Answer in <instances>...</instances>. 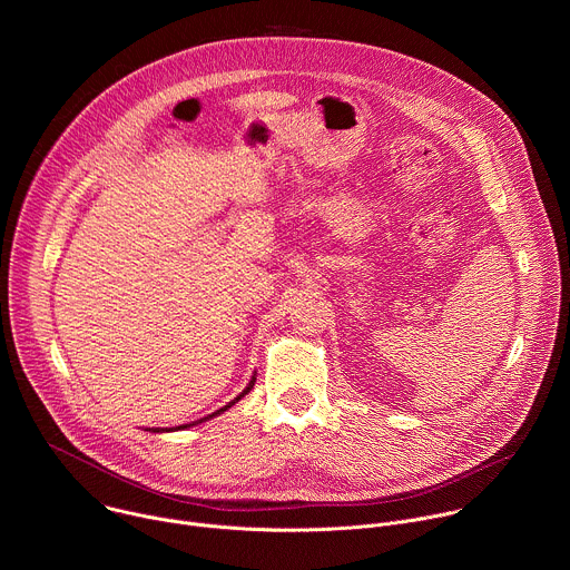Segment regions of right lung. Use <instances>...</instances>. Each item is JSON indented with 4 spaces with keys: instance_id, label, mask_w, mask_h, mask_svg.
<instances>
[{
    "instance_id": "add662e5",
    "label": "right lung",
    "mask_w": 570,
    "mask_h": 570,
    "mask_svg": "<svg viewBox=\"0 0 570 570\" xmlns=\"http://www.w3.org/2000/svg\"><path fill=\"white\" fill-rule=\"evenodd\" d=\"M255 381H257V379H255V376H253V379H250V383H248V385H246V390H243V392H240V394H238V396H234V399H232V401H229V403H227V405H223V409H218V411H216V413H212V415H207V417H203V420H198V422H194V424H185V426H176V431H180V429H189V426H196V424H200V422H207V420H212V417H216V415H220V413H225V411H227V409H232V405H234V403H236V401H238V399H243V396H246V394H248V392H250V390H253V385H255ZM161 431H165V429H153V431H150V433H161ZM171 431H174V429H171Z\"/></svg>"
}]
</instances>
